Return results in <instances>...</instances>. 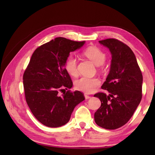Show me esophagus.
<instances>
[{
	"instance_id": "obj_1",
	"label": "esophagus",
	"mask_w": 155,
	"mask_h": 155,
	"mask_svg": "<svg viewBox=\"0 0 155 155\" xmlns=\"http://www.w3.org/2000/svg\"><path fill=\"white\" fill-rule=\"evenodd\" d=\"M84 96H85V99H86V100L90 99V98H91V96H89V95H87V94H84Z\"/></svg>"
}]
</instances>
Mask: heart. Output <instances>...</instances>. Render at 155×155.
<instances>
[{"mask_svg":"<svg viewBox=\"0 0 155 155\" xmlns=\"http://www.w3.org/2000/svg\"><path fill=\"white\" fill-rule=\"evenodd\" d=\"M83 54L96 65L103 64L107 57L106 54L96 46L88 47L84 51ZM64 67L66 72L70 76L77 77L78 74L77 59L74 56L70 54L67 57L65 60ZM100 84L101 81L98 78L82 77L75 81L74 86L78 90L85 93H91L95 91Z\"/></svg>","mask_w":155,"mask_h":155,"instance_id":"heart-1","label":"heart"}]
</instances>
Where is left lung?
<instances>
[{"label": "left lung", "instance_id": "left-lung-1", "mask_svg": "<svg viewBox=\"0 0 155 155\" xmlns=\"http://www.w3.org/2000/svg\"><path fill=\"white\" fill-rule=\"evenodd\" d=\"M99 43L109 49L112 59L109 73L101 87L109 91V95L102 92L94 95L101 102L94 120L99 127L114 130L127 123L140 103L143 77L135 54L127 44L116 39Z\"/></svg>", "mask_w": 155, "mask_h": 155}]
</instances>
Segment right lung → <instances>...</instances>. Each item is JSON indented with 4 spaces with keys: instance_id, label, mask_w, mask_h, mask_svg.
Here are the masks:
<instances>
[{
    "instance_id": "obj_1",
    "label": "right lung",
    "mask_w": 155,
    "mask_h": 155,
    "mask_svg": "<svg viewBox=\"0 0 155 155\" xmlns=\"http://www.w3.org/2000/svg\"><path fill=\"white\" fill-rule=\"evenodd\" d=\"M85 42L59 37L38 47L31 56L23 75L25 98L35 118L46 127L67 124L75 107L85 100L79 91L64 92L72 87L65 60Z\"/></svg>"
}]
</instances>
